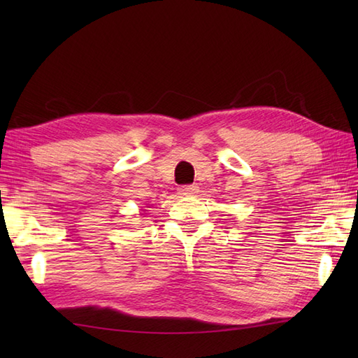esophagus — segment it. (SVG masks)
I'll return each mask as SVG.
<instances>
[{
	"mask_svg": "<svg viewBox=\"0 0 358 358\" xmlns=\"http://www.w3.org/2000/svg\"><path fill=\"white\" fill-rule=\"evenodd\" d=\"M196 192H199V186H195V185H185V186L178 187V194L183 195V196L194 195Z\"/></svg>",
	"mask_w": 358,
	"mask_h": 358,
	"instance_id": "obj_1",
	"label": "esophagus"
}]
</instances>
